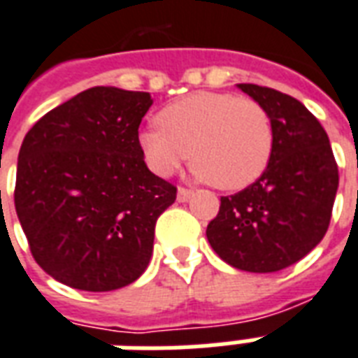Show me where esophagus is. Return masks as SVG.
<instances>
[{"mask_svg":"<svg viewBox=\"0 0 358 358\" xmlns=\"http://www.w3.org/2000/svg\"><path fill=\"white\" fill-rule=\"evenodd\" d=\"M192 195H193L192 189H186V187H178L176 199H178V203H186V201L192 199Z\"/></svg>","mask_w":358,"mask_h":358,"instance_id":"obj_1","label":"esophagus"}]
</instances>
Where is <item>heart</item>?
Segmentation results:
<instances>
[{"instance_id": "b5f03b06", "label": "heart", "mask_w": 358, "mask_h": 358, "mask_svg": "<svg viewBox=\"0 0 358 358\" xmlns=\"http://www.w3.org/2000/svg\"><path fill=\"white\" fill-rule=\"evenodd\" d=\"M159 129L138 134L145 163L157 176H172L192 153L199 178L226 192L260 178L273 155L269 113L250 98L231 92H195L163 108Z\"/></svg>"}]
</instances>
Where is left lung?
Instances as JSON below:
<instances>
[{
  "label": "left lung",
  "mask_w": 358,
  "mask_h": 358,
  "mask_svg": "<svg viewBox=\"0 0 358 358\" xmlns=\"http://www.w3.org/2000/svg\"><path fill=\"white\" fill-rule=\"evenodd\" d=\"M237 87L269 113L273 155L254 184L220 199L206 239L231 267L273 273L301 260L324 237L338 165L327 131L300 100L260 85Z\"/></svg>",
  "instance_id": "obj_1"
}]
</instances>
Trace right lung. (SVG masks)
<instances>
[{"label": "right lung", "mask_w": 358, "mask_h": 358, "mask_svg": "<svg viewBox=\"0 0 358 358\" xmlns=\"http://www.w3.org/2000/svg\"><path fill=\"white\" fill-rule=\"evenodd\" d=\"M152 104L150 92L92 87L24 136L15 208L31 256L62 285L117 290L150 264L155 222L176 199L140 150Z\"/></svg>", "instance_id": "1"}]
</instances>
